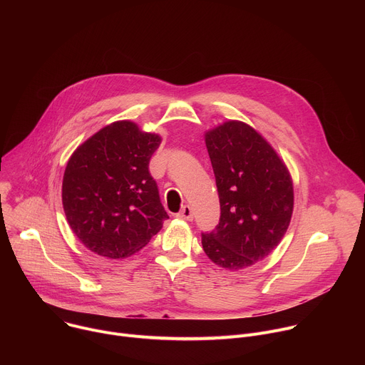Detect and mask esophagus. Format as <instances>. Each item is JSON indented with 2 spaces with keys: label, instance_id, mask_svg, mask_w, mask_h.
I'll return each instance as SVG.
<instances>
[{
  "label": "esophagus",
  "instance_id": "obj_1",
  "mask_svg": "<svg viewBox=\"0 0 365 365\" xmlns=\"http://www.w3.org/2000/svg\"><path fill=\"white\" fill-rule=\"evenodd\" d=\"M179 220H185V221H192L193 220V212H192V207L189 205H185L180 212L176 215Z\"/></svg>",
  "mask_w": 365,
  "mask_h": 365
}]
</instances>
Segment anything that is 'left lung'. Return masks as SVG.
<instances>
[{
  "label": "left lung",
  "mask_w": 365,
  "mask_h": 365,
  "mask_svg": "<svg viewBox=\"0 0 365 365\" xmlns=\"http://www.w3.org/2000/svg\"><path fill=\"white\" fill-rule=\"evenodd\" d=\"M215 173L221 218L202 234L212 262L231 272L264 259L284 237L293 214V180L269 141L231 120L205 133Z\"/></svg>",
  "instance_id": "left-lung-1"
}]
</instances>
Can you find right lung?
I'll use <instances>...</instances> for the list:
<instances>
[{"instance_id": "obj_1", "label": "right lung", "mask_w": 365, "mask_h": 365, "mask_svg": "<svg viewBox=\"0 0 365 365\" xmlns=\"http://www.w3.org/2000/svg\"><path fill=\"white\" fill-rule=\"evenodd\" d=\"M162 137L123 120L101 128L71 155L62 202L73 234L92 252L127 258L169 218L148 172Z\"/></svg>"}]
</instances>
